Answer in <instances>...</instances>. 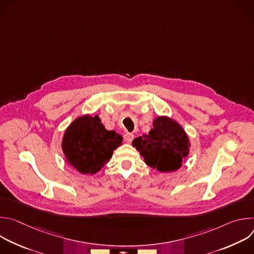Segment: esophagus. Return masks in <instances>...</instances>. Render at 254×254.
<instances>
[{
  "label": "esophagus",
  "instance_id": "esophagus-1",
  "mask_svg": "<svg viewBox=\"0 0 254 254\" xmlns=\"http://www.w3.org/2000/svg\"><path fill=\"white\" fill-rule=\"evenodd\" d=\"M133 137H134V135H133L132 133H126V134L124 135V138H125L126 142H127V143H130V142L132 141Z\"/></svg>",
  "mask_w": 254,
  "mask_h": 254
}]
</instances>
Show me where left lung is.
<instances>
[{
  "label": "left lung",
  "instance_id": "left-lung-1",
  "mask_svg": "<svg viewBox=\"0 0 254 254\" xmlns=\"http://www.w3.org/2000/svg\"><path fill=\"white\" fill-rule=\"evenodd\" d=\"M153 127L149 133L135 137L132 146L153 169L162 173L177 171L190 152L191 142L187 132L168 116L157 117Z\"/></svg>",
  "mask_w": 254,
  "mask_h": 254
}]
</instances>
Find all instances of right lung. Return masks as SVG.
I'll list each match as a JSON object with an SVG mask.
<instances>
[{
	"instance_id": "right-lung-1",
	"label": "right lung",
	"mask_w": 254,
	"mask_h": 254,
	"mask_svg": "<svg viewBox=\"0 0 254 254\" xmlns=\"http://www.w3.org/2000/svg\"><path fill=\"white\" fill-rule=\"evenodd\" d=\"M123 136L107 130L98 116L78 117L64 131L61 149L65 161L83 175H94L111 160Z\"/></svg>"
}]
</instances>
